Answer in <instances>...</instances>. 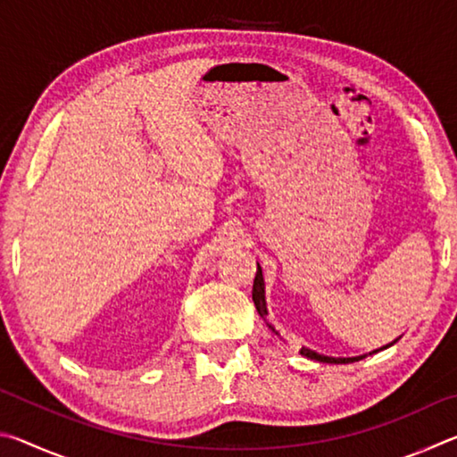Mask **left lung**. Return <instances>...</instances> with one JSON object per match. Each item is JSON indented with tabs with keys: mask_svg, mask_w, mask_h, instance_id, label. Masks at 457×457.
<instances>
[{
	"mask_svg": "<svg viewBox=\"0 0 457 457\" xmlns=\"http://www.w3.org/2000/svg\"><path fill=\"white\" fill-rule=\"evenodd\" d=\"M252 298H253V304H256V311H258V314L262 316V319L266 320V314H268V308H266V296H264V276H262V268H260V264H258V272H256V280H253V290H252ZM268 324V322H266ZM268 328L274 332V335H278L276 332V328L272 327V324H268ZM280 337V335H278ZM375 353V351H373ZM300 354H303V357H308V359H312V361H319V362H335V365H346V362H354V361H361V359H365V354H361V357H327V354H320V353H316V351H312V349H304L300 351ZM370 354V353H369Z\"/></svg>",
	"mask_w": 457,
	"mask_h": 457,
	"instance_id": "obj_1",
	"label": "left lung"
}]
</instances>
